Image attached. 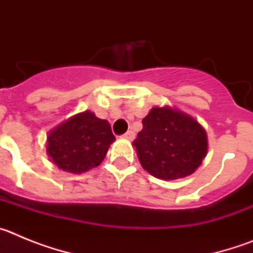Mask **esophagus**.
Returning <instances> with one entry per match:
<instances>
[{"instance_id": "1", "label": "esophagus", "mask_w": 253, "mask_h": 253, "mask_svg": "<svg viewBox=\"0 0 253 253\" xmlns=\"http://www.w3.org/2000/svg\"><path fill=\"white\" fill-rule=\"evenodd\" d=\"M123 137L125 138V139H129V140H133L134 138H135V133H134L133 130H128L126 131V133L124 134V135H123Z\"/></svg>"}]
</instances>
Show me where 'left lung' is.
I'll return each mask as SVG.
<instances>
[{
  "mask_svg": "<svg viewBox=\"0 0 253 253\" xmlns=\"http://www.w3.org/2000/svg\"><path fill=\"white\" fill-rule=\"evenodd\" d=\"M133 142L143 169L162 180L191 175L208 151L207 134L198 122L169 107H153Z\"/></svg>",
  "mask_w": 253,
  "mask_h": 253,
  "instance_id": "1",
  "label": "left lung"
}]
</instances>
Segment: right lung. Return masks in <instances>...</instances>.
I'll list each match as a JSON object with an SVG mask.
<instances>
[{"label":"right lung","instance_id":"obj_1","mask_svg":"<svg viewBox=\"0 0 253 253\" xmlns=\"http://www.w3.org/2000/svg\"><path fill=\"white\" fill-rule=\"evenodd\" d=\"M114 140L110 124L84 111L50 131L48 154L59 169L81 173L99 166Z\"/></svg>","mask_w":253,"mask_h":253}]
</instances>
